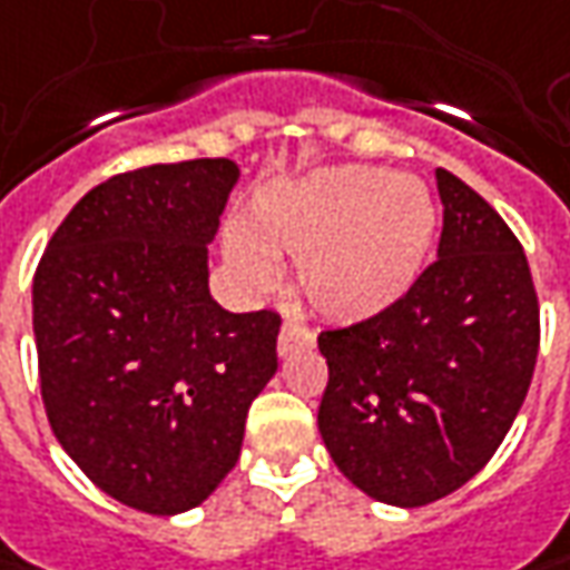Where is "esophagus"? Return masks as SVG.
<instances>
[{"label":"esophagus","mask_w":570,"mask_h":570,"mask_svg":"<svg viewBox=\"0 0 570 570\" xmlns=\"http://www.w3.org/2000/svg\"><path fill=\"white\" fill-rule=\"evenodd\" d=\"M305 346H315V334L299 322H284L281 337H277V353L289 356L293 350H305Z\"/></svg>","instance_id":"1"}]
</instances>
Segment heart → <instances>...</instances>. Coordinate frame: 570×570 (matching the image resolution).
I'll list each match as a JSON object with an SVG mask.
<instances>
[{"label":"heart","instance_id":"1","mask_svg":"<svg viewBox=\"0 0 570 570\" xmlns=\"http://www.w3.org/2000/svg\"><path fill=\"white\" fill-rule=\"evenodd\" d=\"M429 188L372 167H337L265 191L246 217L248 239L226 255L248 284L274 277L271 255H299L296 286L331 322H365L420 277L435 236Z\"/></svg>","mask_w":570,"mask_h":570}]
</instances>
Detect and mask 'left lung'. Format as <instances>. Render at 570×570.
Listing matches in <instances>:
<instances>
[{
    "label": "left lung",
    "mask_w": 570,
    "mask_h": 570,
    "mask_svg": "<svg viewBox=\"0 0 570 570\" xmlns=\"http://www.w3.org/2000/svg\"><path fill=\"white\" fill-rule=\"evenodd\" d=\"M439 258L391 308L327 327L318 432L346 480L397 508L473 480L504 442L540 353V299L518 236L448 169Z\"/></svg>",
    "instance_id": "obj_1"
}]
</instances>
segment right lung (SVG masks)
Segmentation results:
<instances>
[{"label":"right lung","mask_w":570,"mask_h":570,"mask_svg":"<svg viewBox=\"0 0 570 570\" xmlns=\"http://www.w3.org/2000/svg\"><path fill=\"white\" fill-rule=\"evenodd\" d=\"M239 167L224 157L119 173L71 207L33 274V337L52 435L109 499L188 511L239 461L277 372L281 315L207 289Z\"/></svg>","instance_id":"obj_1"}]
</instances>
